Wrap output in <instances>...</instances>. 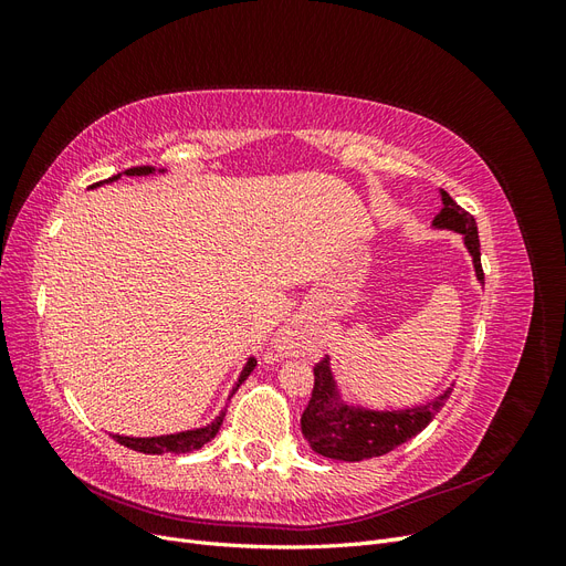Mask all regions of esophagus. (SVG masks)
Instances as JSON below:
<instances>
[{
    "instance_id": "obj_1",
    "label": "esophagus",
    "mask_w": 566,
    "mask_h": 566,
    "mask_svg": "<svg viewBox=\"0 0 566 566\" xmlns=\"http://www.w3.org/2000/svg\"><path fill=\"white\" fill-rule=\"evenodd\" d=\"M304 339H306V325L302 321H293L276 335V349L281 354L295 356L304 347Z\"/></svg>"
}]
</instances>
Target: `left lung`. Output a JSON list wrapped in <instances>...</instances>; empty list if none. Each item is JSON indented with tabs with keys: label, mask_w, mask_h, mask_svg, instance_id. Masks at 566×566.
Returning a JSON list of instances; mask_svg holds the SVG:
<instances>
[{
	"label": "left lung",
	"mask_w": 566,
	"mask_h": 566,
	"mask_svg": "<svg viewBox=\"0 0 566 566\" xmlns=\"http://www.w3.org/2000/svg\"><path fill=\"white\" fill-rule=\"evenodd\" d=\"M441 196V212L434 217L432 229L437 231H453L462 238V245L472 256L474 276L484 285L482 271V252H479V233L476 221L468 214L460 205L439 188ZM314 391L310 406L302 416V434L310 441L312 451L318 455L358 462L368 458H378L403 441L420 434L432 418L439 413L441 406L447 403L453 389L447 387L434 399L408 408H366L358 403H349L342 399L339 382L331 366V358L314 368Z\"/></svg>",
	"instance_id": "1"
}]
</instances>
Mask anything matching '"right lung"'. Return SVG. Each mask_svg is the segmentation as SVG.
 <instances>
[{
	"label": "right lung",
	"instance_id": "1",
	"mask_svg": "<svg viewBox=\"0 0 566 566\" xmlns=\"http://www.w3.org/2000/svg\"><path fill=\"white\" fill-rule=\"evenodd\" d=\"M127 175V177H150V175H165V169H156L150 165H144V167H129L125 169V172H119L106 181L101 184H111V181H117L119 177ZM101 184H94L92 188L101 186ZM256 366V358L250 356L241 375H238V382L233 385L231 389V397L235 394V389L241 387L248 375L254 370ZM224 416H227V408L219 410V416L208 422V424H200V427H193V430H184V432H175V434H160V437H123V434H113V439L117 443H123V447L132 449V451H139V453H148V455H165V453H172V455H181V453H191V451H198L200 447H205L210 439L217 437L221 422H224Z\"/></svg>",
	"mask_w": 566,
	"mask_h": 566
}]
</instances>
